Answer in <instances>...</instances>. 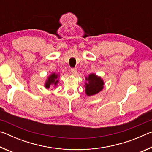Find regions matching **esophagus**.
I'll return each mask as SVG.
<instances>
[{
	"mask_svg": "<svg viewBox=\"0 0 152 152\" xmlns=\"http://www.w3.org/2000/svg\"><path fill=\"white\" fill-rule=\"evenodd\" d=\"M71 73H72V75L76 76L77 74V70L76 68H72L71 70Z\"/></svg>",
	"mask_w": 152,
	"mask_h": 152,
	"instance_id": "obj_1",
	"label": "esophagus"
}]
</instances>
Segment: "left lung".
Wrapping results in <instances>:
<instances>
[{
    "mask_svg": "<svg viewBox=\"0 0 152 152\" xmlns=\"http://www.w3.org/2000/svg\"><path fill=\"white\" fill-rule=\"evenodd\" d=\"M85 78V92L88 96L96 94L103 89L104 83L100 76L92 73Z\"/></svg>",
    "mask_w": 152,
    "mask_h": 152,
    "instance_id": "8db88e82",
    "label": "left lung"
}]
</instances>
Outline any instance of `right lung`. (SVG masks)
Segmentation results:
<instances>
[{
    "mask_svg": "<svg viewBox=\"0 0 152 152\" xmlns=\"http://www.w3.org/2000/svg\"><path fill=\"white\" fill-rule=\"evenodd\" d=\"M60 75L56 73H51L50 76L48 77L47 80L45 82V88H50V86H57L58 83L59 82L58 78Z\"/></svg>",
    "mask_w": 152,
    "mask_h": 152,
    "instance_id": "right-lung-1",
    "label": "right lung"
}]
</instances>
